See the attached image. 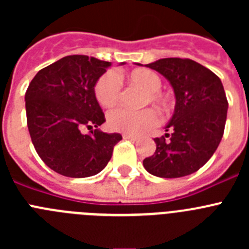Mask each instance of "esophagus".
<instances>
[{
    "instance_id": "1",
    "label": "esophagus",
    "mask_w": 249,
    "mask_h": 249,
    "mask_svg": "<svg viewBox=\"0 0 249 249\" xmlns=\"http://www.w3.org/2000/svg\"><path fill=\"white\" fill-rule=\"evenodd\" d=\"M123 138H126V140H129V141H136V140H137V136H135V135H123Z\"/></svg>"
}]
</instances>
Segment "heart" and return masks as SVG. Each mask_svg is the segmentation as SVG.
<instances>
[{
	"label": "heart",
	"instance_id": "b5f03b06",
	"mask_svg": "<svg viewBox=\"0 0 249 249\" xmlns=\"http://www.w3.org/2000/svg\"><path fill=\"white\" fill-rule=\"evenodd\" d=\"M126 80L129 85L138 86L146 91L143 105L151 102L162 109H167L169 107V98L160 91L162 87V80L156 72L147 68H137L126 74ZM120 94L121 83L113 72H107L100 77V80L94 86V96L102 107H113L120 100ZM107 123L112 131L138 135L157 124L158 114L152 108L129 111L121 107L109 111Z\"/></svg>",
	"mask_w": 249,
	"mask_h": 249
}]
</instances>
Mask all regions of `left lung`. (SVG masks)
Returning <instances> with one entry per match:
<instances>
[{"mask_svg":"<svg viewBox=\"0 0 249 249\" xmlns=\"http://www.w3.org/2000/svg\"><path fill=\"white\" fill-rule=\"evenodd\" d=\"M169 81L175 113L166 135L155 138L156 152L143 160L151 175L184 177L207 163L223 137L228 101L218 76L190 58H162L146 65Z\"/></svg>","mask_w":249,"mask_h":249,"instance_id":"8db88e82","label":"left lung"}]
</instances>
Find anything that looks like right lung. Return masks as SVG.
I'll use <instances>...</instances> for the list:
<instances>
[{
	"label": "right lung",
	"mask_w": 249,
	"mask_h": 249,
	"mask_svg": "<svg viewBox=\"0 0 249 249\" xmlns=\"http://www.w3.org/2000/svg\"><path fill=\"white\" fill-rule=\"evenodd\" d=\"M109 66L94 57L66 56L38 71L28 86L25 101L31 140L46 166L59 175H97L122 140L120 133L97 129L106 120L94 86ZM85 126L96 129L85 135Z\"/></svg>",
	"instance_id": "1"
}]
</instances>
